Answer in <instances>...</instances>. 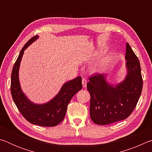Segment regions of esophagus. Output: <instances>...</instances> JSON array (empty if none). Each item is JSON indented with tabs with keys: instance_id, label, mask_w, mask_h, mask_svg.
<instances>
[{
	"instance_id": "obj_1",
	"label": "esophagus",
	"mask_w": 152,
	"mask_h": 152,
	"mask_svg": "<svg viewBox=\"0 0 152 152\" xmlns=\"http://www.w3.org/2000/svg\"><path fill=\"white\" fill-rule=\"evenodd\" d=\"M82 86H83V88H86V84H87V80L85 78H83L82 80Z\"/></svg>"
}]
</instances>
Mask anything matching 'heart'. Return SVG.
Here are the masks:
<instances>
[{
  "label": "heart",
  "mask_w": 152,
  "mask_h": 152,
  "mask_svg": "<svg viewBox=\"0 0 152 152\" xmlns=\"http://www.w3.org/2000/svg\"><path fill=\"white\" fill-rule=\"evenodd\" d=\"M109 62V58H104L103 60L101 61V62L100 63L99 65L97 66V67L96 68V71H100L103 69L105 66H107V64Z\"/></svg>",
  "instance_id": "heart-1"
}]
</instances>
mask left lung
I'll use <instances>...</instances> for the list:
<instances>
[{
	"label": "left lung",
	"mask_w": 152,
	"mask_h": 152,
	"mask_svg": "<svg viewBox=\"0 0 152 152\" xmlns=\"http://www.w3.org/2000/svg\"><path fill=\"white\" fill-rule=\"evenodd\" d=\"M127 74L116 85L107 80V74H95L89 78L90 115L97 125H109L124 120L132 114L142 91L140 63L129 44H126Z\"/></svg>",
	"instance_id": "obj_1"
}]
</instances>
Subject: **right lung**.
<instances>
[{
  "label": "right lung",
  "instance_id": "add662e5",
  "mask_svg": "<svg viewBox=\"0 0 152 152\" xmlns=\"http://www.w3.org/2000/svg\"><path fill=\"white\" fill-rule=\"evenodd\" d=\"M39 38L36 35L26 43L17 59L11 74V91L12 99L17 109L25 119L33 125L43 127H53L62 121L66 115L67 107L72 98L82 88V78L78 76L65 82L58 93L43 104H36L31 101L20 87L19 70L24 51Z\"/></svg>",
  "mask_w": 152,
  "mask_h": 152
}]
</instances>
